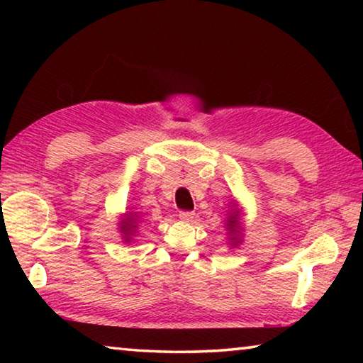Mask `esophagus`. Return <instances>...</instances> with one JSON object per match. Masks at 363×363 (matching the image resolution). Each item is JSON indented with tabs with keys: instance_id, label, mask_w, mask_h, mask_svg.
I'll list each match as a JSON object with an SVG mask.
<instances>
[{
	"instance_id": "esophagus-1",
	"label": "esophagus",
	"mask_w": 363,
	"mask_h": 363,
	"mask_svg": "<svg viewBox=\"0 0 363 363\" xmlns=\"http://www.w3.org/2000/svg\"><path fill=\"white\" fill-rule=\"evenodd\" d=\"M195 214L192 211H181L179 213V218L184 220V223H192Z\"/></svg>"
}]
</instances>
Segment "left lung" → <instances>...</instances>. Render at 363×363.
<instances>
[{
	"mask_svg": "<svg viewBox=\"0 0 363 363\" xmlns=\"http://www.w3.org/2000/svg\"><path fill=\"white\" fill-rule=\"evenodd\" d=\"M225 233H227V243L230 248H237L238 245L243 242L245 237V223H243V210L238 208L237 201L229 206L227 210V219H225Z\"/></svg>",
	"mask_w": 363,
	"mask_h": 363,
	"instance_id": "1",
	"label": "left lung"
}]
</instances>
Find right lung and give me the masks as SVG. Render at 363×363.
I'll list each match as a JSON object with an SVG mask.
<instances>
[{
    "instance_id": "right-lung-1",
    "label": "right lung",
    "mask_w": 363,
    "mask_h": 363,
    "mask_svg": "<svg viewBox=\"0 0 363 363\" xmlns=\"http://www.w3.org/2000/svg\"><path fill=\"white\" fill-rule=\"evenodd\" d=\"M143 214L138 211H126L123 213L118 220V232L121 235V240L125 243H130L134 237H136L139 225L143 224Z\"/></svg>"
}]
</instances>
